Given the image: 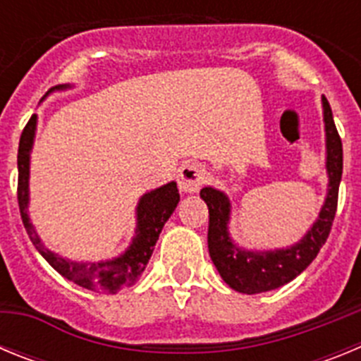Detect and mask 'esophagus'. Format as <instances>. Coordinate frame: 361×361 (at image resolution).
<instances>
[{"label":"esophagus","mask_w":361,"mask_h":361,"mask_svg":"<svg viewBox=\"0 0 361 361\" xmlns=\"http://www.w3.org/2000/svg\"><path fill=\"white\" fill-rule=\"evenodd\" d=\"M206 177H208V171L200 162H186L178 170V188L184 193H195L206 183Z\"/></svg>","instance_id":"1"}]
</instances>
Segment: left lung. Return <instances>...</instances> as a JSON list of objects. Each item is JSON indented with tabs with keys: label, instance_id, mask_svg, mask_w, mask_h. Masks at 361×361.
<instances>
[{
	"label": "left lung",
	"instance_id": "8db88e82",
	"mask_svg": "<svg viewBox=\"0 0 361 361\" xmlns=\"http://www.w3.org/2000/svg\"><path fill=\"white\" fill-rule=\"evenodd\" d=\"M324 119L327 132V171H329V193L325 199L320 216L296 245L289 250L269 251V253H250L240 251L228 237L229 200L224 193L202 188L200 197L208 204V250L220 276L235 291L255 295L276 289L291 282L317 258L318 251L329 237L333 220L338 208V188L342 180L343 149L342 139L336 130L327 99H324Z\"/></svg>",
	"mask_w": 361,
	"mask_h": 361
}]
</instances>
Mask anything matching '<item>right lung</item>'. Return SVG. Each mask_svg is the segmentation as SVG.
Instances as JSON below:
<instances>
[{"label": "right lung", "instance_id": "right-lung-1", "mask_svg": "<svg viewBox=\"0 0 361 361\" xmlns=\"http://www.w3.org/2000/svg\"><path fill=\"white\" fill-rule=\"evenodd\" d=\"M34 128H36V116L25 124L21 137H19L18 149V204L21 220L27 229L32 244L36 245L41 257L54 267V269L68 279L70 282L78 283L81 288L92 289L99 293H117L123 288L135 282V279L145 271L149 257L153 253V245L157 242L166 220L170 219L171 213L177 208L178 190L177 184L170 183L159 190L146 193L137 208V237L132 242L130 250L121 255L116 260L99 264H78L70 262L65 258L57 257L49 251L37 238L36 231L32 229L30 220L27 215L28 202V159H30L32 139H34Z\"/></svg>", "mask_w": 361, "mask_h": 361}]
</instances>
